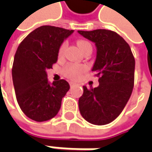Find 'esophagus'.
<instances>
[{
  "instance_id": "34e87169",
  "label": "esophagus",
  "mask_w": 152,
  "mask_h": 152,
  "mask_svg": "<svg viewBox=\"0 0 152 152\" xmlns=\"http://www.w3.org/2000/svg\"><path fill=\"white\" fill-rule=\"evenodd\" d=\"M69 84H70V86H71V87H72V86H74V85H77V84L75 83V82H72V81H71V82H70Z\"/></svg>"
}]
</instances>
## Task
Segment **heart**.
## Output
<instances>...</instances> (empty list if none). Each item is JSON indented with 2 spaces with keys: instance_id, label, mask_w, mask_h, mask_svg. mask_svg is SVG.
<instances>
[{
  "instance_id": "b5f03b06",
  "label": "heart",
  "mask_w": 152,
  "mask_h": 152,
  "mask_svg": "<svg viewBox=\"0 0 152 152\" xmlns=\"http://www.w3.org/2000/svg\"><path fill=\"white\" fill-rule=\"evenodd\" d=\"M78 45H79V49L81 50V51H85L86 49L88 48H91V45L86 41V40H79L78 41ZM67 44L66 43H62L61 45L59 48V51H58V56L59 57H61L62 56L64 55V51L66 49ZM85 71V67H80L78 65H69L66 67L65 69V74L67 75V77L71 78V79H78L80 77V75L82 74V73Z\"/></svg>"
}]
</instances>
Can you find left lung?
Masks as SVG:
<instances>
[{"instance_id": "obj_1", "label": "left lung", "mask_w": 152, "mask_h": 152, "mask_svg": "<svg viewBox=\"0 0 152 152\" xmlns=\"http://www.w3.org/2000/svg\"><path fill=\"white\" fill-rule=\"evenodd\" d=\"M78 33L95 43L96 57L91 71L100 77L96 88L84 86L79 112L87 122L105 125L119 116L130 98L135 61L129 44L117 33L107 29Z\"/></svg>"}]
</instances>
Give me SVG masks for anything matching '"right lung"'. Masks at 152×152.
<instances>
[{"label": "right lung", "mask_w": 152, "mask_h": 152, "mask_svg": "<svg viewBox=\"0 0 152 152\" xmlns=\"http://www.w3.org/2000/svg\"><path fill=\"white\" fill-rule=\"evenodd\" d=\"M73 33L59 27H39L17 49L12 71L13 86L21 110L30 119L50 120L61 108L69 84L64 79L50 83L46 70L56 62L60 46Z\"/></svg>", "instance_id": "1"}]
</instances>
